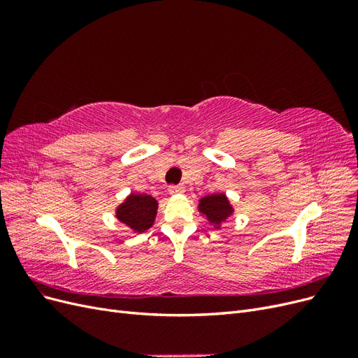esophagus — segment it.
Masks as SVG:
<instances>
[{"mask_svg":"<svg viewBox=\"0 0 358 358\" xmlns=\"http://www.w3.org/2000/svg\"><path fill=\"white\" fill-rule=\"evenodd\" d=\"M183 191H185V188H183L182 185H170L169 187L170 194H182Z\"/></svg>","mask_w":358,"mask_h":358,"instance_id":"obj_1","label":"esophagus"}]
</instances>
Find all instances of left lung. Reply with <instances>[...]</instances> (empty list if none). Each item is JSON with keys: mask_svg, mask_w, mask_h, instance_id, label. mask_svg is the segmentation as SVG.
I'll return each instance as SVG.
<instances>
[{"mask_svg": "<svg viewBox=\"0 0 358 358\" xmlns=\"http://www.w3.org/2000/svg\"><path fill=\"white\" fill-rule=\"evenodd\" d=\"M199 209L203 215H206L208 221L215 225H220L233 213V209L229 200H227L225 194H212V196L203 197L200 200Z\"/></svg>", "mask_w": 358, "mask_h": 358, "instance_id": "obj_1", "label": "left lung"}]
</instances>
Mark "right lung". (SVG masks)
Masks as SVG:
<instances>
[{
    "instance_id": "right-lung-1",
    "label": "right lung",
    "mask_w": 358,
    "mask_h": 358,
    "mask_svg": "<svg viewBox=\"0 0 358 358\" xmlns=\"http://www.w3.org/2000/svg\"><path fill=\"white\" fill-rule=\"evenodd\" d=\"M158 203L148 194H131L116 210L117 220L136 231H145L154 224Z\"/></svg>"
}]
</instances>
